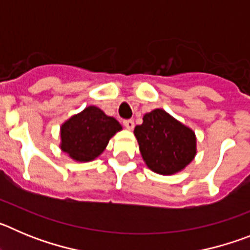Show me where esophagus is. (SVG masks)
<instances>
[{"label":"esophagus","mask_w":250,"mask_h":250,"mask_svg":"<svg viewBox=\"0 0 250 250\" xmlns=\"http://www.w3.org/2000/svg\"><path fill=\"white\" fill-rule=\"evenodd\" d=\"M123 124H124V126L126 127V129H129V130L134 129V125H135V124H134V120H131V119H127V120H124Z\"/></svg>","instance_id":"esophagus-1"}]
</instances>
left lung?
Instances as JSON below:
<instances>
[{"label": "left lung", "mask_w": 250, "mask_h": 250, "mask_svg": "<svg viewBox=\"0 0 250 250\" xmlns=\"http://www.w3.org/2000/svg\"><path fill=\"white\" fill-rule=\"evenodd\" d=\"M141 156L150 170L171 175L190 164L196 154V139L191 129L161 109L152 110L134 130Z\"/></svg>", "instance_id": "obj_1"}]
</instances>
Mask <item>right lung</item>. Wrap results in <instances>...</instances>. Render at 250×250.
<instances>
[{
    "label": "right lung",
    "instance_id": "add662e5",
    "mask_svg": "<svg viewBox=\"0 0 250 250\" xmlns=\"http://www.w3.org/2000/svg\"><path fill=\"white\" fill-rule=\"evenodd\" d=\"M121 129L116 119L105 115L96 106H89L62 124L61 150L76 161H91Z\"/></svg>",
    "mask_w": 250,
    "mask_h": 250
}]
</instances>
